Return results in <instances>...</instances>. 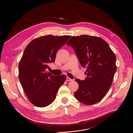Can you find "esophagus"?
<instances>
[{
	"label": "esophagus",
	"instance_id": "esophagus-1",
	"mask_svg": "<svg viewBox=\"0 0 133 133\" xmlns=\"http://www.w3.org/2000/svg\"><path fill=\"white\" fill-rule=\"evenodd\" d=\"M66 81H68V82H70V81H72V80H73V79H70L69 77H67L66 79Z\"/></svg>",
	"mask_w": 133,
	"mask_h": 133
}]
</instances>
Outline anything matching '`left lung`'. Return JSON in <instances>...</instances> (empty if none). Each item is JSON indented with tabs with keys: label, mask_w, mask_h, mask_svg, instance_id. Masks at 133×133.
<instances>
[{
	"label": "left lung",
	"mask_w": 133,
	"mask_h": 133,
	"mask_svg": "<svg viewBox=\"0 0 133 133\" xmlns=\"http://www.w3.org/2000/svg\"><path fill=\"white\" fill-rule=\"evenodd\" d=\"M67 45L73 48L81 65L87 68L85 80L75 79L79 88L74 96L88 105L98 103L111 85L116 70L115 54L105 41L94 36L72 37Z\"/></svg>",
	"instance_id": "left-lung-1"
}]
</instances>
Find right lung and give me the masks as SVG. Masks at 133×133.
Here are the masks:
<instances>
[{"label": "right lung", "instance_id": "1", "mask_svg": "<svg viewBox=\"0 0 133 133\" xmlns=\"http://www.w3.org/2000/svg\"><path fill=\"white\" fill-rule=\"evenodd\" d=\"M69 35L42 36L26 46L19 64V78L30 102L38 107L53 103L59 87L65 81V75L48 73V64L54 63L56 54L67 43Z\"/></svg>", "mask_w": 133, "mask_h": 133}]
</instances>
